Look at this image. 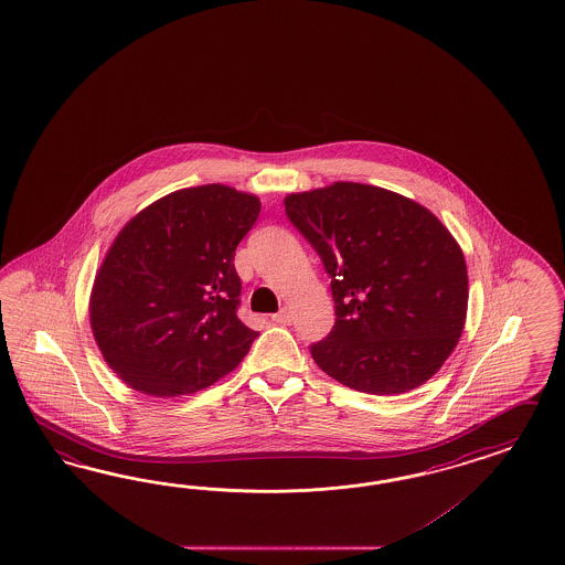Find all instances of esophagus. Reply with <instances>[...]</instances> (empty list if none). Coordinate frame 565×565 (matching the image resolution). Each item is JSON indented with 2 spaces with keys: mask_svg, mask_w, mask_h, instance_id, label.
<instances>
[{
  "mask_svg": "<svg viewBox=\"0 0 565 565\" xmlns=\"http://www.w3.org/2000/svg\"><path fill=\"white\" fill-rule=\"evenodd\" d=\"M271 319H274V322H277V324H290V322H291L290 308H288V306H284V308H281V310H279V312H277V315H274V317H271Z\"/></svg>",
  "mask_w": 565,
  "mask_h": 565,
  "instance_id": "obj_1",
  "label": "esophagus"
}]
</instances>
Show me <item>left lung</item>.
<instances>
[{"instance_id": "left-lung-1", "label": "left lung", "mask_w": 565, "mask_h": 565, "mask_svg": "<svg viewBox=\"0 0 565 565\" xmlns=\"http://www.w3.org/2000/svg\"><path fill=\"white\" fill-rule=\"evenodd\" d=\"M284 205L331 277L335 324L310 348L322 372L367 395L429 381L467 319L469 277L455 236L424 205L372 184L339 181Z\"/></svg>"}]
</instances>
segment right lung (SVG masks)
Segmentation results:
<instances>
[{
    "mask_svg": "<svg viewBox=\"0 0 565 565\" xmlns=\"http://www.w3.org/2000/svg\"><path fill=\"white\" fill-rule=\"evenodd\" d=\"M259 198L226 184L174 191L134 215L94 277L90 327L125 384L150 397L189 395L243 362L257 331L236 315V246Z\"/></svg>",
    "mask_w": 565,
    "mask_h": 565,
    "instance_id": "obj_1",
    "label": "right lung"
}]
</instances>
